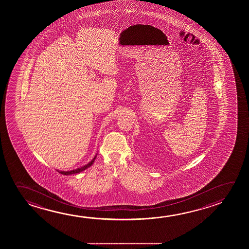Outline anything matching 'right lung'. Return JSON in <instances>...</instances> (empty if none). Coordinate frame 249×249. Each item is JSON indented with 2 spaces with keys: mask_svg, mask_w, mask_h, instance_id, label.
<instances>
[{
  "mask_svg": "<svg viewBox=\"0 0 249 249\" xmlns=\"http://www.w3.org/2000/svg\"><path fill=\"white\" fill-rule=\"evenodd\" d=\"M96 158V155L94 156V159L92 160L90 162L85 165V166H83L82 167H79V168H76V169H73V170H71V171H58L59 173H61V175H64V176H70V175H73V174H78V173H80V172H82L83 170H85L87 169L88 167H91L93 163H94V160Z\"/></svg>",
  "mask_w": 249,
  "mask_h": 249,
  "instance_id": "right-lung-1",
  "label": "right lung"
}]
</instances>
